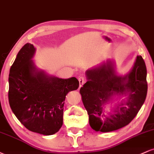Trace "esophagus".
<instances>
[{
	"label": "esophagus",
	"instance_id": "34e87169",
	"mask_svg": "<svg viewBox=\"0 0 154 154\" xmlns=\"http://www.w3.org/2000/svg\"><path fill=\"white\" fill-rule=\"evenodd\" d=\"M78 80H79V87H80V88L82 87V86L83 85V84H84V83L86 82L85 78V77H79Z\"/></svg>",
	"mask_w": 154,
	"mask_h": 154
}]
</instances>
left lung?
I'll use <instances>...</instances> for the list:
<instances>
[{"label": "left lung", "mask_w": 154, "mask_h": 154, "mask_svg": "<svg viewBox=\"0 0 154 154\" xmlns=\"http://www.w3.org/2000/svg\"><path fill=\"white\" fill-rule=\"evenodd\" d=\"M88 82L80 88L90 125L95 131L107 132L125 127L142 107L148 91L146 63L137 56L132 71L125 77L116 75L111 62L101 63L86 72ZM129 93L128 102L118 105L116 113L107 118L103 107L114 93Z\"/></svg>", "instance_id": "1"}]
</instances>
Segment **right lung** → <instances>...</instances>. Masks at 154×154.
Returning <instances> with one entry per match:
<instances>
[{
  "mask_svg": "<svg viewBox=\"0 0 154 154\" xmlns=\"http://www.w3.org/2000/svg\"><path fill=\"white\" fill-rule=\"evenodd\" d=\"M35 48L26 43L11 66L8 101L21 123L32 132L51 135L63 125L66 95L77 90L75 77L61 79L38 71L32 61Z\"/></svg>",
  "mask_w": 154,
  "mask_h": 154,
  "instance_id": "add662e5",
  "label": "right lung"
}]
</instances>
